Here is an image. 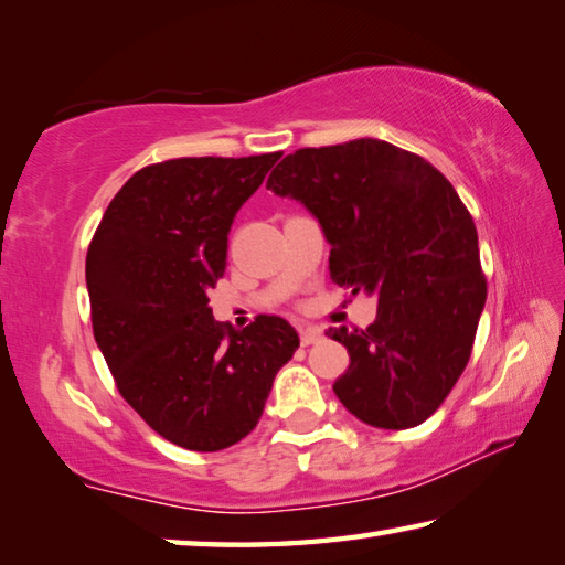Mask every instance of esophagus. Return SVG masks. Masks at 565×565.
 Listing matches in <instances>:
<instances>
[{
	"instance_id": "1",
	"label": "esophagus",
	"mask_w": 565,
	"mask_h": 565,
	"mask_svg": "<svg viewBox=\"0 0 565 565\" xmlns=\"http://www.w3.org/2000/svg\"><path fill=\"white\" fill-rule=\"evenodd\" d=\"M321 339H323V331L319 327L301 329V347H311V343H317Z\"/></svg>"
}]
</instances>
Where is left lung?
Masks as SVG:
<instances>
[{"mask_svg":"<svg viewBox=\"0 0 565 565\" xmlns=\"http://www.w3.org/2000/svg\"><path fill=\"white\" fill-rule=\"evenodd\" d=\"M266 189L301 202L331 244V281L379 296L366 329H329L351 356L333 391L363 424H424L471 359L486 303L468 209L424 157L381 139L299 149Z\"/></svg>","mask_w":565,"mask_h":565,"instance_id":"8db88e82","label":"left lung"}]
</instances>
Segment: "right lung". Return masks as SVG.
<instances>
[{"label": "right lung", "instance_id": "obj_1", "mask_svg": "<svg viewBox=\"0 0 565 565\" xmlns=\"http://www.w3.org/2000/svg\"><path fill=\"white\" fill-rule=\"evenodd\" d=\"M279 151L181 157L139 169L87 252L92 329L124 401L167 441L222 451L259 424L274 376L299 349L281 317L214 321L234 216Z\"/></svg>", "mask_w": 565, "mask_h": 565}]
</instances>
